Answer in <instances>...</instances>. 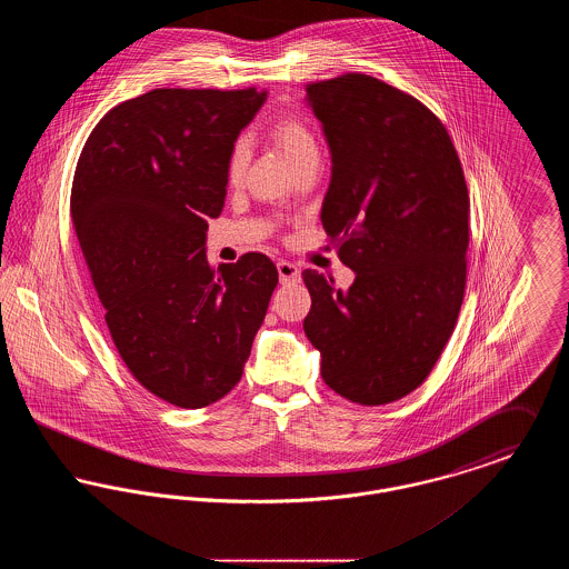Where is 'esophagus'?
I'll return each mask as SVG.
<instances>
[{"label": "esophagus", "mask_w": 569, "mask_h": 569, "mask_svg": "<svg viewBox=\"0 0 569 569\" xmlns=\"http://www.w3.org/2000/svg\"><path fill=\"white\" fill-rule=\"evenodd\" d=\"M277 272H279V281H281L283 286L298 283V281H300V269H298L297 264H292V262L281 260V262L277 264Z\"/></svg>", "instance_id": "1"}]
</instances>
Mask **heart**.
Instances as JSON below:
<instances>
[{
	"label": "heart",
	"instance_id": "1",
	"mask_svg": "<svg viewBox=\"0 0 569 569\" xmlns=\"http://www.w3.org/2000/svg\"><path fill=\"white\" fill-rule=\"evenodd\" d=\"M271 138L274 147L281 151L286 162L292 166V170L302 166V163L320 160V147L318 138L311 132V128L300 121L297 117H283L279 119L271 128ZM249 160V149L244 140H237L230 149L228 156V166H226V177L232 186L241 183L244 168Z\"/></svg>",
	"mask_w": 569,
	"mask_h": 569
}]
</instances>
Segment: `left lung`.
<instances>
[{"mask_svg":"<svg viewBox=\"0 0 569 569\" xmlns=\"http://www.w3.org/2000/svg\"><path fill=\"white\" fill-rule=\"evenodd\" d=\"M330 149L322 226L356 277L348 290L305 271L302 328L322 379L360 406L416 390L459 318L469 193L443 123L416 98L367 74L307 87Z\"/></svg>","mask_w":569,"mask_h":569,"instance_id":"left-lung-1","label":"left lung"}]
</instances>
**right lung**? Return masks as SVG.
Segmentation results:
<instances>
[{"mask_svg": "<svg viewBox=\"0 0 569 569\" xmlns=\"http://www.w3.org/2000/svg\"><path fill=\"white\" fill-rule=\"evenodd\" d=\"M264 100L256 89H153L109 110L77 163L70 211L110 337L172 406H211L239 383L279 281L262 253L216 271L204 251L230 149Z\"/></svg>", "mask_w": 569, "mask_h": 569, "instance_id": "1", "label": "right lung"}]
</instances>
